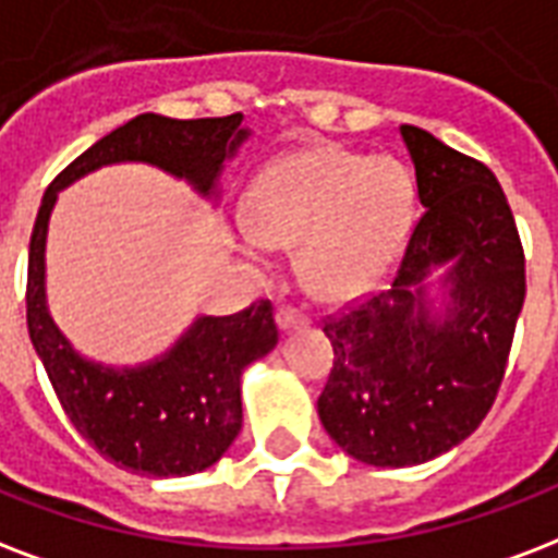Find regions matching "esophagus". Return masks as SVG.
Segmentation results:
<instances>
[{"label": "esophagus", "instance_id": "34e87169", "mask_svg": "<svg viewBox=\"0 0 558 558\" xmlns=\"http://www.w3.org/2000/svg\"><path fill=\"white\" fill-rule=\"evenodd\" d=\"M278 327L280 330H283V333H289V330H295V327H304V325H310V318L304 316V313H301V310H295V307H280L278 310Z\"/></svg>", "mask_w": 558, "mask_h": 558}]
</instances>
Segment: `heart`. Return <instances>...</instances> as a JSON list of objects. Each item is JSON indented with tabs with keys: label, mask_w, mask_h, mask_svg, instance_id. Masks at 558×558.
Masks as SVG:
<instances>
[{
	"label": "heart",
	"mask_w": 558,
	"mask_h": 558,
	"mask_svg": "<svg viewBox=\"0 0 558 558\" xmlns=\"http://www.w3.org/2000/svg\"><path fill=\"white\" fill-rule=\"evenodd\" d=\"M415 213V181L392 157L316 146L266 166L251 186L236 240L251 260L301 242V271L322 298L374 289L401 257Z\"/></svg>",
	"instance_id": "obj_1"
}]
</instances>
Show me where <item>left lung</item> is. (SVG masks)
Returning <instances> with one entry per match:
<instances>
[{"label": "left lung", "instance_id": "left-lung-1", "mask_svg": "<svg viewBox=\"0 0 558 558\" xmlns=\"http://www.w3.org/2000/svg\"><path fill=\"white\" fill-rule=\"evenodd\" d=\"M424 207L392 287L325 318L333 368L318 418L348 457L407 468L465 441L486 418L526 295L524 248L492 169L401 125ZM448 265L446 310L426 278Z\"/></svg>", "mask_w": 558, "mask_h": 558}]
</instances>
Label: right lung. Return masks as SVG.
Masks as SVG:
<instances>
[{
    "label": "right lung",
    "instance_id": "1",
    "mask_svg": "<svg viewBox=\"0 0 558 558\" xmlns=\"http://www.w3.org/2000/svg\"><path fill=\"white\" fill-rule=\"evenodd\" d=\"M248 128L242 113L169 119L140 113L72 160L43 193L28 245V336L72 427L113 465L151 474H198L231 448L242 427V372L278 345L271 301L233 316H198L175 345L134 368L93 363L70 345L46 307V233L58 193L110 163H148L184 178L204 198L219 195L225 160Z\"/></svg>",
    "mask_w": 558,
    "mask_h": 558
}]
</instances>
